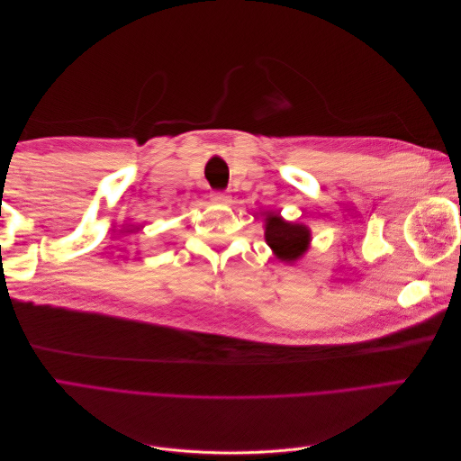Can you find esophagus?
<instances>
[{"label": "esophagus", "mask_w": 461, "mask_h": 461, "mask_svg": "<svg viewBox=\"0 0 461 461\" xmlns=\"http://www.w3.org/2000/svg\"><path fill=\"white\" fill-rule=\"evenodd\" d=\"M212 200L215 202V203H227L229 202V196L225 192H213L212 194Z\"/></svg>", "instance_id": "1"}]
</instances>
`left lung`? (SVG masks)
I'll use <instances>...</instances> for the list:
<instances>
[{
  "label": "left lung",
  "mask_w": 461,
  "mask_h": 461,
  "mask_svg": "<svg viewBox=\"0 0 461 461\" xmlns=\"http://www.w3.org/2000/svg\"><path fill=\"white\" fill-rule=\"evenodd\" d=\"M265 242L273 256L286 265H294L302 259L312 246V229L303 222L286 221L281 213H267L263 222Z\"/></svg>",
  "instance_id": "1"
}]
</instances>
